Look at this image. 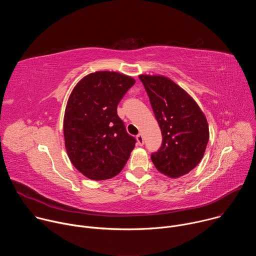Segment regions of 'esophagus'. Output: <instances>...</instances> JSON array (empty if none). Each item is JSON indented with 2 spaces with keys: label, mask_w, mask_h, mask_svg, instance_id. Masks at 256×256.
<instances>
[{
  "label": "esophagus",
  "mask_w": 256,
  "mask_h": 256,
  "mask_svg": "<svg viewBox=\"0 0 256 256\" xmlns=\"http://www.w3.org/2000/svg\"><path fill=\"white\" fill-rule=\"evenodd\" d=\"M136 138V142H138V146H142L144 144V136H142V134H138Z\"/></svg>",
  "instance_id": "34e87169"
}]
</instances>
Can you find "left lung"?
Returning a JSON list of instances; mask_svg holds the SVG:
<instances>
[{
  "label": "left lung",
  "mask_w": 256,
  "mask_h": 256,
  "mask_svg": "<svg viewBox=\"0 0 256 256\" xmlns=\"http://www.w3.org/2000/svg\"><path fill=\"white\" fill-rule=\"evenodd\" d=\"M162 132V146L151 156L162 174L178 178L190 173L204 157L210 138L206 116L196 100L162 75H140Z\"/></svg>",
  "instance_id": "8db88e82"
}]
</instances>
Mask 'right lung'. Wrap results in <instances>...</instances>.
Listing matches in <instances>:
<instances>
[{
	"label": "right lung",
	"instance_id": "obj_1",
	"mask_svg": "<svg viewBox=\"0 0 256 256\" xmlns=\"http://www.w3.org/2000/svg\"><path fill=\"white\" fill-rule=\"evenodd\" d=\"M136 83L118 72L98 70L72 89L64 116V147L72 164L92 180L110 179L128 162L136 140L118 116V104Z\"/></svg>",
	"mask_w": 256,
	"mask_h": 256
}]
</instances>
